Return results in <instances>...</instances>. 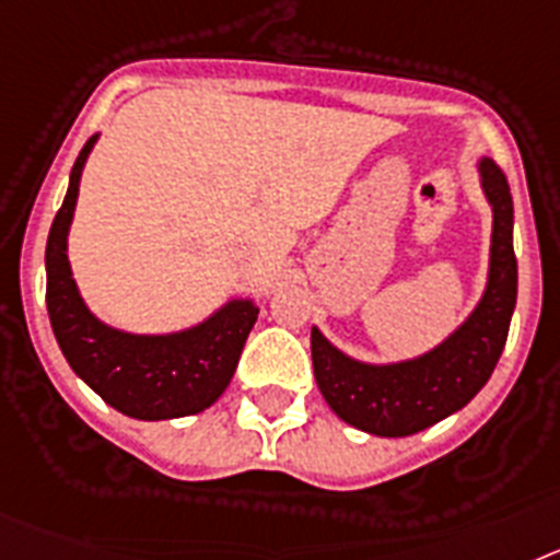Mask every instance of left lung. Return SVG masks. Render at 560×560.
Here are the masks:
<instances>
[{"instance_id": "obj_1", "label": "left lung", "mask_w": 560, "mask_h": 560, "mask_svg": "<svg viewBox=\"0 0 560 560\" xmlns=\"http://www.w3.org/2000/svg\"><path fill=\"white\" fill-rule=\"evenodd\" d=\"M479 186L493 211L488 281L459 327L434 349L392 363L340 352L313 327V369L335 415L374 436H411L468 406L490 381L515 310L518 267L513 253V197L502 168L479 160Z\"/></svg>"}]
</instances>
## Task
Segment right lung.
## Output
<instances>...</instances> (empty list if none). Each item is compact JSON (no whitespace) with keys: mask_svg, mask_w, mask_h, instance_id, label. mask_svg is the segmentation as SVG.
Instances as JSON below:
<instances>
[{"mask_svg":"<svg viewBox=\"0 0 560 560\" xmlns=\"http://www.w3.org/2000/svg\"><path fill=\"white\" fill-rule=\"evenodd\" d=\"M92 135L70 172V188L47 236V313L72 372L104 402L135 420H177L220 400L259 318L253 299H228L208 318L174 332H126L86 307L72 279L67 240Z\"/></svg>","mask_w":560,"mask_h":560,"instance_id":"add662e5","label":"right lung"}]
</instances>
